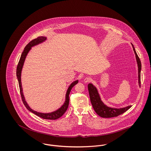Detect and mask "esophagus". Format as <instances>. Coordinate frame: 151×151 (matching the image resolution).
I'll list each match as a JSON object with an SVG mask.
<instances>
[{"label":"esophagus","instance_id":"34e87169","mask_svg":"<svg viewBox=\"0 0 151 151\" xmlns=\"http://www.w3.org/2000/svg\"><path fill=\"white\" fill-rule=\"evenodd\" d=\"M91 78H90V77H86V78L84 79V81L85 83H88V82H90V81H91Z\"/></svg>","mask_w":151,"mask_h":151}]
</instances>
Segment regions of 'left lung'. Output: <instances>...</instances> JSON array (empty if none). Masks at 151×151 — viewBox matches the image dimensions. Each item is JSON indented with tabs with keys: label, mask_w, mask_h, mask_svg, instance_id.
I'll return each mask as SVG.
<instances>
[{
	"label": "left lung",
	"mask_w": 151,
	"mask_h": 151,
	"mask_svg": "<svg viewBox=\"0 0 151 151\" xmlns=\"http://www.w3.org/2000/svg\"><path fill=\"white\" fill-rule=\"evenodd\" d=\"M132 47L133 48V50L134 52V53L136 55V58L137 60V64H138V68H139V86H141V63L139 58L136 52V50L134 49V47L133 44ZM88 89L90 95V101L91 102V104L93 105V108L95 110V111L96 113V114L101 117L103 118H111V117H116L118 116L125 111H127L128 109H129L131 107V106H129L128 107L122 108V109H113L111 107H109L107 106L102 102L101 100L100 96L99 95V93L97 91L96 88L93 86L92 84H88Z\"/></svg>",
	"instance_id": "obj_1"
}]
</instances>
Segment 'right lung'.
Returning <instances> with one entry per match:
<instances>
[{
  "instance_id": "obj_1",
  "label": "right lung",
  "mask_w": 151,
  "mask_h": 151,
  "mask_svg": "<svg viewBox=\"0 0 151 151\" xmlns=\"http://www.w3.org/2000/svg\"><path fill=\"white\" fill-rule=\"evenodd\" d=\"M46 37H38L37 38L34 39L33 40H32L26 47H24V50H23V52L21 55V58L19 59V61L18 62V65H17V79L18 81V83H19V90H20V93H21V98L22 100L23 104L25 106V107H26V109L29 110L30 111L32 112L33 113H34L36 116L41 117L43 119H50V120H55L59 118L60 117L62 116L65 112L67 111L68 105H69V102H70V97H69V95H70V90L72 89V88L78 83V81H75L73 82L70 85L69 88L67 90V92L66 93V97H65V101L64 104H63L59 109L58 110H56V111L52 112L51 113H38L37 111H35L34 110H33L32 109H30V107L28 106V104H27L24 96H23V92H22V84H21V70L22 68L23 67V63L24 61L25 58L26 57L27 54L28 53L29 51L30 50V49H31V47L35 45H36L41 42H42L43 41H44L46 40Z\"/></svg>"
}]
</instances>
